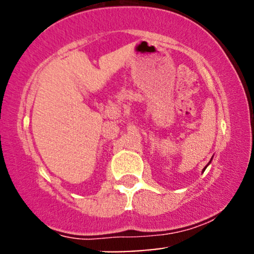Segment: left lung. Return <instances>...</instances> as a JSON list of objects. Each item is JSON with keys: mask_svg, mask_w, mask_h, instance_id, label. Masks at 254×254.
I'll use <instances>...</instances> for the list:
<instances>
[{"mask_svg": "<svg viewBox=\"0 0 254 254\" xmlns=\"http://www.w3.org/2000/svg\"><path fill=\"white\" fill-rule=\"evenodd\" d=\"M211 160H212V159H211ZM211 160H210V161H211ZM209 164H210V162H209ZM205 168H206V167H205ZM205 168H204V170H203V171H205Z\"/></svg>", "mask_w": 254, "mask_h": 254, "instance_id": "obj_1", "label": "left lung"}]
</instances>
